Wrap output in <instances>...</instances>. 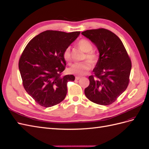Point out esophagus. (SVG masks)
<instances>
[{"mask_svg":"<svg viewBox=\"0 0 149 149\" xmlns=\"http://www.w3.org/2000/svg\"><path fill=\"white\" fill-rule=\"evenodd\" d=\"M80 79H81V77H79V76H76V77H75L76 80H79Z\"/></svg>","mask_w":149,"mask_h":149,"instance_id":"34e87169","label":"esophagus"}]
</instances>
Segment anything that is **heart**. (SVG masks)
I'll list each match as a JSON object with an SVG mask.
<instances>
[{
    "label": "heart",
    "mask_w": 149,
    "mask_h": 149,
    "mask_svg": "<svg viewBox=\"0 0 149 149\" xmlns=\"http://www.w3.org/2000/svg\"><path fill=\"white\" fill-rule=\"evenodd\" d=\"M77 45L80 50H81L84 52H86L83 58L84 60L88 61L92 65H95L98 62L99 57L95 52L92 51L93 49V45L90 41L85 39H80L77 42ZM62 56L66 62L69 63L71 62L72 58L70 49L69 47H67L64 49L62 53ZM89 63L86 61L79 63H75L69 68V70L72 74L84 75L91 69V65Z\"/></svg>",
    "instance_id": "obj_1"
}]
</instances>
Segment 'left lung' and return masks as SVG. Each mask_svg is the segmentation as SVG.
Wrapping results in <instances>:
<instances>
[{
	"label": "left lung",
	"instance_id": "1",
	"mask_svg": "<svg viewBox=\"0 0 149 149\" xmlns=\"http://www.w3.org/2000/svg\"><path fill=\"white\" fill-rule=\"evenodd\" d=\"M82 34L90 39L99 50L98 62L88 77L90 84L85 88L87 98L97 104H112L128 87L132 62L122 42L109 30H87Z\"/></svg>",
	"mask_w": 149,
	"mask_h": 149
}]
</instances>
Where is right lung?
<instances>
[{
	"label": "right lung",
	"instance_id": "1",
	"mask_svg": "<svg viewBox=\"0 0 149 149\" xmlns=\"http://www.w3.org/2000/svg\"><path fill=\"white\" fill-rule=\"evenodd\" d=\"M80 33L42 32L29 41L21 55L19 68L23 86L42 107L61 103L67 95V82L75 80L73 75H61L66 65L62 53Z\"/></svg>",
	"mask_w": 149,
	"mask_h": 149
}]
</instances>
